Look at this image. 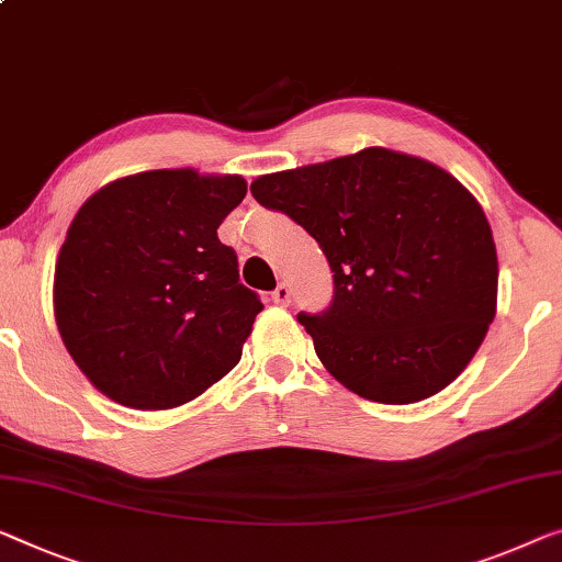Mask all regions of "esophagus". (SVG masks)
<instances>
[{
	"instance_id": "obj_1",
	"label": "esophagus",
	"mask_w": 562,
	"mask_h": 562,
	"mask_svg": "<svg viewBox=\"0 0 562 562\" xmlns=\"http://www.w3.org/2000/svg\"><path fill=\"white\" fill-rule=\"evenodd\" d=\"M272 300L278 305H282V307H288L290 305V300H292V290H290V284L288 282H280L278 288L272 290Z\"/></svg>"
}]
</instances>
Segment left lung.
Masks as SVG:
<instances>
[{"instance_id":"left-lung-1","label":"left lung","mask_w":562,"mask_h":562,"mask_svg":"<svg viewBox=\"0 0 562 562\" xmlns=\"http://www.w3.org/2000/svg\"><path fill=\"white\" fill-rule=\"evenodd\" d=\"M252 196L328 257L333 300L300 313L342 386L379 404L447 389L495 317L497 249L454 176L389 148L259 176Z\"/></svg>"}]
</instances>
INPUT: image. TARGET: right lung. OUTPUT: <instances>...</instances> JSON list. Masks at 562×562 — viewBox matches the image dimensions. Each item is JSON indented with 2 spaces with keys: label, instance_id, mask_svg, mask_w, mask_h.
I'll return each mask as SVG.
<instances>
[{
  "label": "right lung",
  "instance_id": "add662e5",
  "mask_svg": "<svg viewBox=\"0 0 562 562\" xmlns=\"http://www.w3.org/2000/svg\"><path fill=\"white\" fill-rule=\"evenodd\" d=\"M247 194L241 176L161 169L90 196L55 267V321L98 391L173 408L224 379L262 303L216 229Z\"/></svg>",
  "mask_w": 562,
  "mask_h": 562
}]
</instances>
